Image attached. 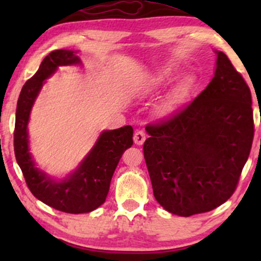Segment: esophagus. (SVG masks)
Masks as SVG:
<instances>
[{
	"mask_svg": "<svg viewBox=\"0 0 261 261\" xmlns=\"http://www.w3.org/2000/svg\"><path fill=\"white\" fill-rule=\"evenodd\" d=\"M133 140L137 145H142L144 144V141L146 140V134L142 130H137L134 133Z\"/></svg>",
	"mask_w": 261,
	"mask_h": 261,
	"instance_id": "34e87169",
	"label": "esophagus"
}]
</instances>
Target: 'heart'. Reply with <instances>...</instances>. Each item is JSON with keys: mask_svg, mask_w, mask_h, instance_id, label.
Instances as JSON below:
<instances>
[{"mask_svg": "<svg viewBox=\"0 0 261 261\" xmlns=\"http://www.w3.org/2000/svg\"><path fill=\"white\" fill-rule=\"evenodd\" d=\"M174 77V67L160 66L149 71L138 82L137 91L142 95H151L165 87ZM196 83V77L188 72L181 76L167 94L154 106V113L160 117L171 116L179 108L190 94L191 89Z\"/></svg>", "mask_w": 261, "mask_h": 261, "instance_id": "1", "label": "heart"}]
</instances>
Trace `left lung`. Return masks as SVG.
Masks as SVG:
<instances>
[{"label": "left lung", "instance_id": "1", "mask_svg": "<svg viewBox=\"0 0 261 261\" xmlns=\"http://www.w3.org/2000/svg\"><path fill=\"white\" fill-rule=\"evenodd\" d=\"M215 53L208 87L170 120L146 127L144 156L153 194L178 216L223 204L234 194L251 152V90L228 57Z\"/></svg>", "mask_w": 261, "mask_h": 261}]
</instances>
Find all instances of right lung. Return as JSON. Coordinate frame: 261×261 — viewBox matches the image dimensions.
I'll return each instance as SVG.
<instances>
[{
	"label": "right lung",
	"mask_w": 261,
	"mask_h": 261,
	"mask_svg": "<svg viewBox=\"0 0 261 261\" xmlns=\"http://www.w3.org/2000/svg\"><path fill=\"white\" fill-rule=\"evenodd\" d=\"M81 64L77 51L71 49H57L46 56L20 92L14 130L16 162L31 192L45 204L69 214L90 213L105 203L114 171L123 152L133 145V128L124 126L103 130L76 170L65 177L51 176L35 165L30 152L28 135V122L35 99L46 80L52 77L59 66Z\"/></svg>",
	"instance_id": "right-lung-1"
}]
</instances>
